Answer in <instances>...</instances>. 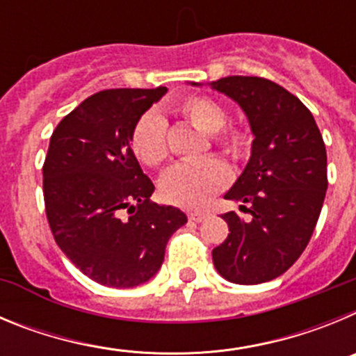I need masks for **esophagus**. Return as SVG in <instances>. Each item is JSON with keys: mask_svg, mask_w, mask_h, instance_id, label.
Wrapping results in <instances>:
<instances>
[{"mask_svg": "<svg viewBox=\"0 0 356 356\" xmlns=\"http://www.w3.org/2000/svg\"><path fill=\"white\" fill-rule=\"evenodd\" d=\"M188 219L194 222H201V221H205L207 219V213L205 212H200V210H191L188 212Z\"/></svg>", "mask_w": 356, "mask_h": 356, "instance_id": "obj_1", "label": "esophagus"}]
</instances>
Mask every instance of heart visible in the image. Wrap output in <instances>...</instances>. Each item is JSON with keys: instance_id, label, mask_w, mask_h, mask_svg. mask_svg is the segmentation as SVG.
<instances>
[{"instance_id": "heart-1", "label": "heart", "mask_w": 356, "mask_h": 356, "mask_svg": "<svg viewBox=\"0 0 356 356\" xmlns=\"http://www.w3.org/2000/svg\"><path fill=\"white\" fill-rule=\"evenodd\" d=\"M176 112L203 134L225 155L241 160L251 151L253 135L237 124H226L228 112L210 96L191 94L175 105ZM131 151L147 168H160L169 159L168 127L160 115L147 112L135 122L130 137ZM229 169L219 159H201L178 163L160 181L163 200L181 209H203L229 184Z\"/></svg>"}]
</instances>
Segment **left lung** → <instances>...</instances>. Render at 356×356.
<instances>
[{"label":"left lung","mask_w":356,"mask_h":356,"mask_svg":"<svg viewBox=\"0 0 356 356\" xmlns=\"http://www.w3.org/2000/svg\"><path fill=\"white\" fill-rule=\"evenodd\" d=\"M212 87L242 106L254 135L246 169L225 194L250 219L222 213L229 234L213 248V266L234 284H264L300 259L316 229L328 188L325 140L312 112L275 81L226 76Z\"/></svg>","instance_id":"left-lung-1"}]
</instances>
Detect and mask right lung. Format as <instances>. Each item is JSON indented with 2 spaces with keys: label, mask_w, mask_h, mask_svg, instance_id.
I'll list each match as a JSON object with an SVG mask.
<instances>
[{
  "label": "right lung",
  "mask_w": 356,
  "mask_h": 356,
  "mask_svg": "<svg viewBox=\"0 0 356 356\" xmlns=\"http://www.w3.org/2000/svg\"><path fill=\"white\" fill-rule=\"evenodd\" d=\"M165 92L99 90L65 115L49 140L42 193L51 234L85 276L106 287H135L155 276L168 241L187 222L180 209L151 203L155 185L130 144L135 122Z\"/></svg>",
  "instance_id": "1"
}]
</instances>
